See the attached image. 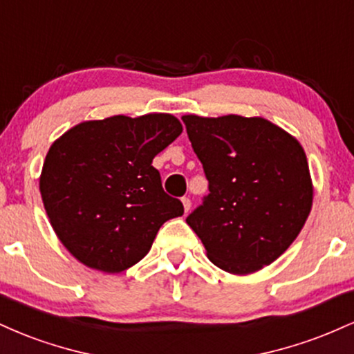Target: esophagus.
Masks as SVG:
<instances>
[{
    "mask_svg": "<svg viewBox=\"0 0 354 354\" xmlns=\"http://www.w3.org/2000/svg\"><path fill=\"white\" fill-rule=\"evenodd\" d=\"M181 203H183V208H185V213H188V211L191 209V200L189 198H183Z\"/></svg>",
    "mask_w": 354,
    "mask_h": 354,
    "instance_id": "1",
    "label": "esophagus"
}]
</instances>
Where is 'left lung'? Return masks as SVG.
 Masks as SVG:
<instances>
[{
	"label": "left lung",
	"mask_w": 354,
	"mask_h": 354,
	"mask_svg": "<svg viewBox=\"0 0 354 354\" xmlns=\"http://www.w3.org/2000/svg\"><path fill=\"white\" fill-rule=\"evenodd\" d=\"M209 194L186 218L213 265L250 274L278 259L306 223L313 181L303 146L253 116L185 115Z\"/></svg>",
	"instance_id": "8db88e82"
}]
</instances>
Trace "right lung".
<instances>
[{
  "mask_svg": "<svg viewBox=\"0 0 354 354\" xmlns=\"http://www.w3.org/2000/svg\"><path fill=\"white\" fill-rule=\"evenodd\" d=\"M168 113L73 126L51 145L39 191L56 236L84 266L120 273L148 254L158 230L185 213L153 158L181 135Z\"/></svg>",
  "mask_w": 354,
  "mask_h": 354,
  "instance_id": "add662e5",
  "label": "right lung"
}]
</instances>
